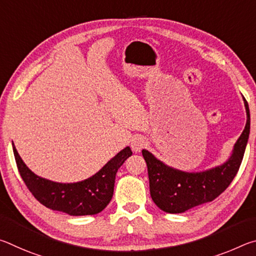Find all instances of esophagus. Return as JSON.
<instances>
[{
    "label": "esophagus",
    "instance_id": "34e87169",
    "mask_svg": "<svg viewBox=\"0 0 256 256\" xmlns=\"http://www.w3.org/2000/svg\"><path fill=\"white\" fill-rule=\"evenodd\" d=\"M146 141L142 136H136L131 141V148L134 152H140V151L146 148Z\"/></svg>",
    "mask_w": 256,
    "mask_h": 256
}]
</instances>
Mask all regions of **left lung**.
<instances>
[{
	"label": "left lung",
	"instance_id": "obj_1",
	"mask_svg": "<svg viewBox=\"0 0 256 256\" xmlns=\"http://www.w3.org/2000/svg\"><path fill=\"white\" fill-rule=\"evenodd\" d=\"M246 125L226 162L211 170L188 172L175 170L160 162L148 150H142L149 175L150 196L159 209L168 214H182L194 206L214 201L235 178L248 141L250 116L248 102Z\"/></svg>",
	"mask_w": 256,
	"mask_h": 256
}]
</instances>
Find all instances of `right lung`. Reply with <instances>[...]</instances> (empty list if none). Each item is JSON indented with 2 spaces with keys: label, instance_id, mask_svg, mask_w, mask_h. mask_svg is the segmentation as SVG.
Listing matches in <instances>:
<instances>
[{
  "label": "right lung",
  "instance_id": "add662e5",
  "mask_svg": "<svg viewBox=\"0 0 256 256\" xmlns=\"http://www.w3.org/2000/svg\"><path fill=\"white\" fill-rule=\"evenodd\" d=\"M14 154L20 176L42 206L70 216H88L99 214L110 202L116 172L132 151L126 146L94 176L76 183H56L37 176L21 159L14 144Z\"/></svg>",
  "mask_w": 256,
  "mask_h": 256
}]
</instances>
